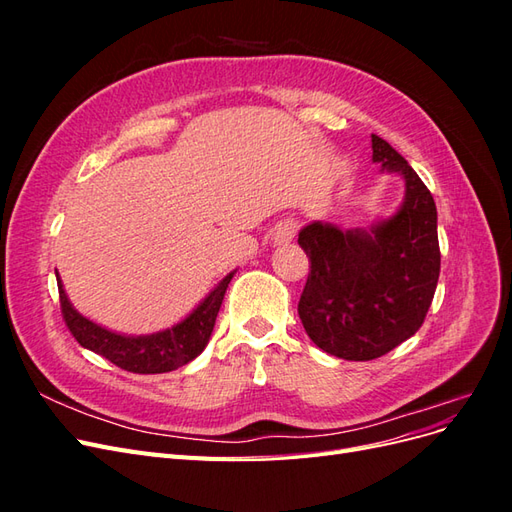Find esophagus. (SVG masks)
Listing matches in <instances>:
<instances>
[{
  "instance_id": "obj_1",
  "label": "esophagus",
  "mask_w": 512,
  "mask_h": 512,
  "mask_svg": "<svg viewBox=\"0 0 512 512\" xmlns=\"http://www.w3.org/2000/svg\"><path fill=\"white\" fill-rule=\"evenodd\" d=\"M297 230H299V222H294V220L280 222V224L275 226L273 241H275L277 245H286V243H290V241L294 239V235H297Z\"/></svg>"
}]
</instances>
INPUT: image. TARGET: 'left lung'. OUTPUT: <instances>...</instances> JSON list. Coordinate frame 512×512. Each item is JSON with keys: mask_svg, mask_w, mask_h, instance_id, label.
Masks as SVG:
<instances>
[{"mask_svg": "<svg viewBox=\"0 0 512 512\" xmlns=\"http://www.w3.org/2000/svg\"><path fill=\"white\" fill-rule=\"evenodd\" d=\"M374 162L406 179L404 205L365 230L314 222L299 232L309 275L299 318L312 342L346 361H374L412 337L440 277L438 211L414 168L371 134Z\"/></svg>", "mask_w": 512, "mask_h": 512, "instance_id": "1", "label": "left lung"}]
</instances>
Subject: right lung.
<instances>
[{"mask_svg": "<svg viewBox=\"0 0 512 512\" xmlns=\"http://www.w3.org/2000/svg\"><path fill=\"white\" fill-rule=\"evenodd\" d=\"M232 275H235V271L228 273L209 292V297L188 318L179 322L177 327L153 335L128 337L102 329L100 324L91 322L76 312L66 297L61 280H57L61 316H64L66 327L70 329L76 342L83 348L104 356L113 365L132 371V374H164V371H173L185 363H190L205 350Z\"/></svg>", "mask_w": 512, "mask_h": 512, "instance_id": "add662e5", "label": "right lung"}]
</instances>
